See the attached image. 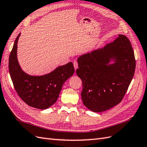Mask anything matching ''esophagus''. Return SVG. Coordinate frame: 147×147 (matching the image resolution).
<instances>
[{"instance_id": "1", "label": "esophagus", "mask_w": 147, "mask_h": 147, "mask_svg": "<svg viewBox=\"0 0 147 147\" xmlns=\"http://www.w3.org/2000/svg\"><path fill=\"white\" fill-rule=\"evenodd\" d=\"M74 68H75V70H76L78 68V63H77V61H74Z\"/></svg>"}]
</instances>
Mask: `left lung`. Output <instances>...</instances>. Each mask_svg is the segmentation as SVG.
Masks as SVG:
<instances>
[{
	"instance_id": "8db88e82",
	"label": "left lung",
	"mask_w": 147,
	"mask_h": 147,
	"mask_svg": "<svg viewBox=\"0 0 147 147\" xmlns=\"http://www.w3.org/2000/svg\"><path fill=\"white\" fill-rule=\"evenodd\" d=\"M77 62L82 101L89 110L104 112L122 100L136 69L134 51L127 37L118 35L114 42L82 55Z\"/></svg>"
}]
</instances>
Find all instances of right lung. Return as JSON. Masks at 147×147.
Instances as JSON below:
<instances>
[{
	"label": "right lung",
	"mask_w": 147,
	"mask_h": 147,
	"mask_svg": "<svg viewBox=\"0 0 147 147\" xmlns=\"http://www.w3.org/2000/svg\"><path fill=\"white\" fill-rule=\"evenodd\" d=\"M20 35L15 40L9 57L8 68L13 86L20 98L28 105L47 109L56 103L63 84L74 75V64L70 62L40 76L26 74L21 68L17 58V44Z\"/></svg>",
	"instance_id": "obj_1"
}]
</instances>
